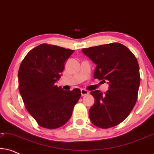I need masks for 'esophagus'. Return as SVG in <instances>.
<instances>
[{"label": "esophagus", "instance_id": "34e87169", "mask_svg": "<svg viewBox=\"0 0 154 154\" xmlns=\"http://www.w3.org/2000/svg\"><path fill=\"white\" fill-rule=\"evenodd\" d=\"M81 95L82 96L87 95V94H89V92H88L87 90H85V89H81Z\"/></svg>", "mask_w": 154, "mask_h": 154}]
</instances>
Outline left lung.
Here are the masks:
<instances>
[{
  "instance_id": "left-lung-1",
  "label": "left lung",
  "mask_w": 154,
  "mask_h": 154,
  "mask_svg": "<svg viewBox=\"0 0 154 154\" xmlns=\"http://www.w3.org/2000/svg\"><path fill=\"white\" fill-rule=\"evenodd\" d=\"M82 51L97 64L94 78L107 80L109 90L103 94L92 91L95 102L89 111L90 121L100 128L122 123L134 108L140 83L139 64L134 54L125 45L111 43Z\"/></svg>"
}]
</instances>
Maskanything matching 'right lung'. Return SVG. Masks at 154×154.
<instances>
[{"instance_id": "right-lung-1", "label": "right lung", "mask_w": 154, "mask_h": 154, "mask_svg": "<svg viewBox=\"0 0 154 154\" xmlns=\"http://www.w3.org/2000/svg\"><path fill=\"white\" fill-rule=\"evenodd\" d=\"M74 50L43 43L29 51L18 72L19 90L26 110L44 128L56 129L67 123L81 97V90H64L55 82Z\"/></svg>"}]
</instances>
